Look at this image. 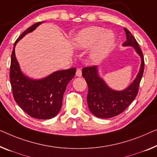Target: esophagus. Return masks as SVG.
<instances>
[{
    "label": "esophagus",
    "mask_w": 157,
    "mask_h": 157,
    "mask_svg": "<svg viewBox=\"0 0 157 157\" xmlns=\"http://www.w3.org/2000/svg\"><path fill=\"white\" fill-rule=\"evenodd\" d=\"M76 75L78 77H81L82 76V71L81 69H77V71H76Z\"/></svg>",
    "instance_id": "obj_1"
}]
</instances>
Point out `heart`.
I'll use <instances>...</instances> for the list:
<instances>
[{
  "label": "heart",
  "mask_w": 157,
  "mask_h": 157,
  "mask_svg": "<svg viewBox=\"0 0 157 157\" xmlns=\"http://www.w3.org/2000/svg\"><path fill=\"white\" fill-rule=\"evenodd\" d=\"M115 41V35L111 31H106L100 27H90L79 32L75 38L77 47L85 49L95 44L91 52V59L97 63L109 53Z\"/></svg>",
  "instance_id": "1"
}]
</instances>
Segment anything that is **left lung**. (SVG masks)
<instances>
[{
	"instance_id": "obj_1",
	"label": "left lung",
	"mask_w": 157,
	"mask_h": 157,
	"mask_svg": "<svg viewBox=\"0 0 157 157\" xmlns=\"http://www.w3.org/2000/svg\"><path fill=\"white\" fill-rule=\"evenodd\" d=\"M125 29L127 40L123 46H133L140 56L142 64L136 79L123 91H115L110 89L97 74V66L85 67L82 68V76L88 85V94L86 97L88 107L90 111L98 118H112L127 109L137 97L139 85L143 75L144 68V56L139 44L129 30Z\"/></svg>"
}]
</instances>
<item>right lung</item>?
<instances>
[{
    "label": "right lung",
    "mask_w": 157,
    "mask_h": 157,
    "mask_svg": "<svg viewBox=\"0 0 157 157\" xmlns=\"http://www.w3.org/2000/svg\"><path fill=\"white\" fill-rule=\"evenodd\" d=\"M41 24L36 22L27 28L15 41L11 54L10 79L14 99L23 111L32 118L50 119L61 109L63 94L67 84L74 78L76 68L56 71L39 80L28 78L22 73L15 57V46L25 34Z\"/></svg>",
    "instance_id": "1"
}]
</instances>
